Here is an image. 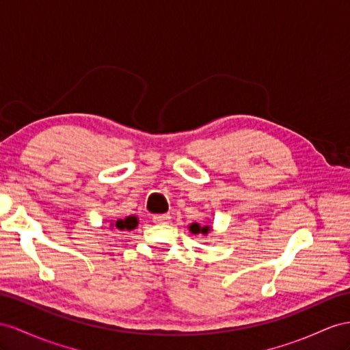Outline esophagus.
Masks as SVG:
<instances>
[{
	"mask_svg": "<svg viewBox=\"0 0 350 350\" xmlns=\"http://www.w3.org/2000/svg\"><path fill=\"white\" fill-rule=\"evenodd\" d=\"M152 220H154V223H167L170 220V216L168 214H154Z\"/></svg>",
	"mask_w": 350,
	"mask_h": 350,
	"instance_id": "1",
	"label": "esophagus"
}]
</instances>
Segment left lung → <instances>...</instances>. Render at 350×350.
Segmentation results:
<instances>
[{"instance_id":"8db88e82","label":"left lung","mask_w":350,"mask_h":350,"mask_svg":"<svg viewBox=\"0 0 350 350\" xmlns=\"http://www.w3.org/2000/svg\"><path fill=\"white\" fill-rule=\"evenodd\" d=\"M189 230L192 232V234H200V232H201V234H207V232L210 230V228L208 226H204V228H201L200 225H198V223H192V225H191V228H189Z\"/></svg>"}]
</instances>
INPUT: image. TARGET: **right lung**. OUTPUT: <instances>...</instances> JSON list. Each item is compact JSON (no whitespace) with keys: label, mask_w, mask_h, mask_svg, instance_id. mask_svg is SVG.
<instances>
[{"label":"right lung","mask_w":350,"mask_h":350,"mask_svg":"<svg viewBox=\"0 0 350 350\" xmlns=\"http://www.w3.org/2000/svg\"><path fill=\"white\" fill-rule=\"evenodd\" d=\"M115 228H118L121 230L127 229V230H131L137 226V217L134 216H130V217H125L124 220H116V223L113 225Z\"/></svg>","instance_id":"right-lung-1"}]
</instances>
